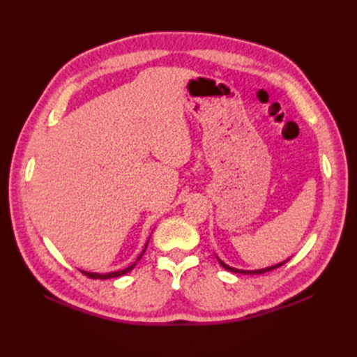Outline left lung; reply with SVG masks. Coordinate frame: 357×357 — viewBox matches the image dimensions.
Masks as SVG:
<instances>
[{
    "instance_id": "obj_1",
    "label": "left lung",
    "mask_w": 357,
    "mask_h": 357,
    "mask_svg": "<svg viewBox=\"0 0 357 357\" xmlns=\"http://www.w3.org/2000/svg\"><path fill=\"white\" fill-rule=\"evenodd\" d=\"M216 259H218V262H219V264L222 265V267H224L225 270H229V271H233V273H239V275H262V273L271 271V270H275V268L280 267V265H284L287 261H290V257H288V259H285V261H282V262H279V264L270 265V267H265V268H257V270H239V268H234V267H230V265H227L224 261L219 259L218 256H216Z\"/></svg>"
}]
</instances>
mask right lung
<instances>
[{
    "label": "right lung",
    "instance_id": "obj_1",
    "mask_svg": "<svg viewBox=\"0 0 357 357\" xmlns=\"http://www.w3.org/2000/svg\"><path fill=\"white\" fill-rule=\"evenodd\" d=\"M150 239V238H149ZM149 239H147V242H146V245H144V248H142V252L139 253V256L136 257V261L133 262V264H130L128 265V267H126V268H123V270H118V271H110V273H92V271H84V270H81L82 273H84L86 276H89V278H92V279H112V278H118V276H123V275H126V273H128L130 270H133L135 268V265H136V262H138L141 257H142V255H144V252H146V248H147V244H149Z\"/></svg>",
    "mask_w": 357,
    "mask_h": 357
}]
</instances>
